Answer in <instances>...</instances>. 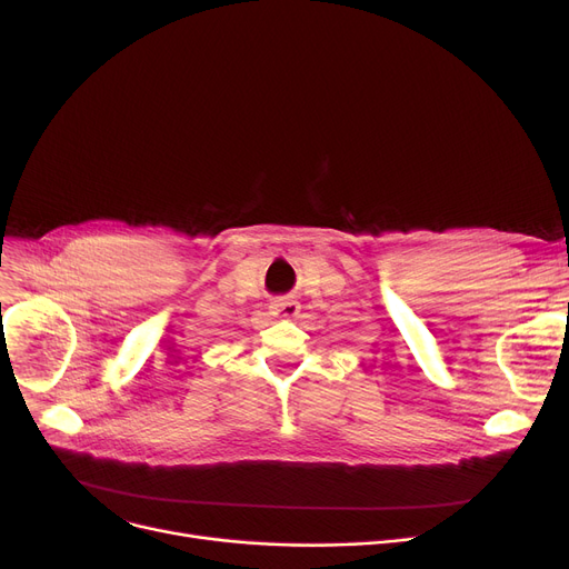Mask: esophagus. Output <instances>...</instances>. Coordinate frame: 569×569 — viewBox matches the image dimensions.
Here are the masks:
<instances>
[{"instance_id": "esophagus-1", "label": "esophagus", "mask_w": 569, "mask_h": 569, "mask_svg": "<svg viewBox=\"0 0 569 569\" xmlns=\"http://www.w3.org/2000/svg\"><path fill=\"white\" fill-rule=\"evenodd\" d=\"M297 311H300V305L292 302V300H279L272 305V313L277 318H283V320H290L297 316Z\"/></svg>"}]
</instances>
